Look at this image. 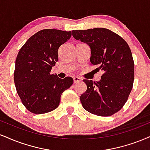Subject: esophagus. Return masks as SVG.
Returning a JSON list of instances; mask_svg holds the SVG:
<instances>
[{
    "label": "esophagus",
    "instance_id": "obj_1",
    "mask_svg": "<svg viewBox=\"0 0 150 150\" xmlns=\"http://www.w3.org/2000/svg\"><path fill=\"white\" fill-rule=\"evenodd\" d=\"M81 81H82V79L79 78V77H74V83H78L81 82Z\"/></svg>",
    "mask_w": 150,
    "mask_h": 150
}]
</instances>
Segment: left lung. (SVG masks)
Returning a JSON list of instances; mask_svg holds the SVG:
<instances>
[{
  "label": "left lung",
  "mask_w": 150,
  "mask_h": 150,
  "mask_svg": "<svg viewBox=\"0 0 150 150\" xmlns=\"http://www.w3.org/2000/svg\"><path fill=\"white\" fill-rule=\"evenodd\" d=\"M72 35L90 46L91 64L103 72L100 81L83 80L87 90L80 97L83 107L99 116L116 113L127 102L134 84V62L128 44L103 28L73 30Z\"/></svg>",
  "instance_id": "8db88e82"
}]
</instances>
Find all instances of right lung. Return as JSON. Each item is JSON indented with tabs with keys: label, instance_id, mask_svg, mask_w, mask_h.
<instances>
[{
	"label": "right lung",
	"instance_id": "add662e5",
	"mask_svg": "<svg viewBox=\"0 0 150 150\" xmlns=\"http://www.w3.org/2000/svg\"><path fill=\"white\" fill-rule=\"evenodd\" d=\"M71 37V31L44 29L30 37L18 51L14 72V84L23 106L34 114L58 108L60 97L74 80L51 74L58 61V49Z\"/></svg>",
	"mask_w": 150,
	"mask_h": 150
}]
</instances>
